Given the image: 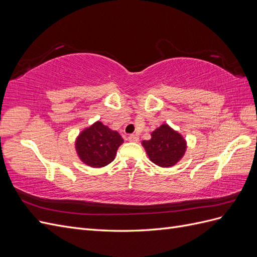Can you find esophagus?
Here are the masks:
<instances>
[{
  "label": "esophagus",
  "mask_w": 257,
  "mask_h": 257,
  "mask_svg": "<svg viewBox=\"0 0 257 257\" xmlns=\"http://www.w3.org/2000/svg\"><path fill=\"white\" fill-rule=\"evenodd\" d=\"M127 139H128L130 142H132V143H138V141H139V138L136 135H130L127 137Z\"/></svg>",
  "instance_id": "34e87169"
}]
</instances>
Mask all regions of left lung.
<instances>
[{
	"label": "left lung",
	"mask_w": 257,
	"mask_h": 257,
	"mask_svg": "<svg viewBox=\"0 0 257 257\" xmlns=\"http://www.w3.org/2000/svg\"><path fill=\"white\" fill-rule=\"evenodd\" d=\"M142 145L150 161L163 168L175 166L184 157L188 148L181 133L167 123L155 128L149 141H143Z\"/></svg>",
	"instance_id": "8db88e82"
}]
</instances>
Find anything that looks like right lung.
Masks as SVG:
<instances>
[{"label": "right lung", "mask_w": 257, "mask_h": 257, "mask_svg": "<svg viewBox=\"0 0 257 257\" xmlns=\"http://www.w3.org/2000/svg\"><path fill=\"white\" fill-rule=\"evenodd\" d=\"M123 143L118 132L96 121L89 127L83 128L76 137L75 150L83 164L100 168L114 160L116 150Z\"/></svg>", "instance_id": "1"}]
</instances>
